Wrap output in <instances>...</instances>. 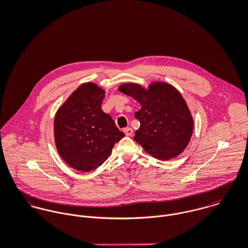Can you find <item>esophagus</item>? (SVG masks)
I'll use <instances>...</instances> for the list:
<instances>
[{
  "label": "esophagus",
  "instance_id": "esophagus-1",
  "mask_svg": "<svg viewBox=\"0 0 248 248\" xmlns=\"http://www.w3.org/2000/svg\"><path fill=\"white\" fill-rule=\"evenodd\" d=\"M123 131H124V133L127 137H131L133 135V132H134L132 128H125Z\"/></svg>",
  "mask_w": 248,
  "mask_h": 248
}]
</instances>
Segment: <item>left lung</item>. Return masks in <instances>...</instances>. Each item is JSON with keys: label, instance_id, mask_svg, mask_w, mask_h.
<instances>
[{"label": "left lung", "instance_id": "left-lung-1", "mask_svg": "<svg viewBox=\"0 0 248 248\" xmlns=\"http://www.w3.org/2000/svg\"><path fill=\"white\" fill-rule=\"evenodd\" d=\"M118 90L141 105L136 112L140 127L134 140L145 152L157 159L168 160L184 151L194 123L186 102L173 86L157 82L146 91L137 84H124Z\"/></svg>", "mask_w": 248, "mask_h": 248}]
</instances>
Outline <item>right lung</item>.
<instances>
[{
	"instance_id": "1",
	"label": "right lung",
	"mask_w": 248,
	"mask_h": 248,
	"mask_svg": "<svg viewBox=\"0 0 248 248\" xmlns=\"http://www.w3.org/2000/svg\"><path fill=\"white\" fill-rule=\"evenodd\" d=\"M104 97L105 92L95 84H83L56 112V148L75 170L90 172L102 165L114 144L125 137L110 115L102 110Z\"/></svg>"
}]
</instances>
